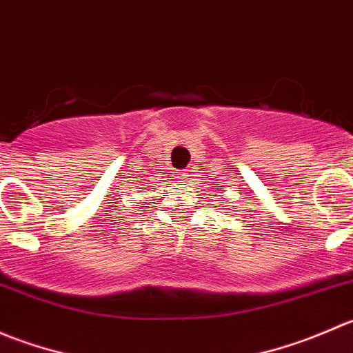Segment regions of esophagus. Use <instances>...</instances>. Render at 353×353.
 Returning <instances> with one entry per match:
<instances>
[{"label":"esophagus","instance_id":"34e87169","mask_svg":"<svg viewBox=\"0 0 353 353\" xmlns=\"http://www.w3.org/2000/svg\"><path fill=\"white\" fill-rule=\"evenodd\" d=\"M181 177H183V179H190V172H188V170H186V172L181 174Z\"/></svg>","mask_w":353,"mask_h":353}]
</instances>
